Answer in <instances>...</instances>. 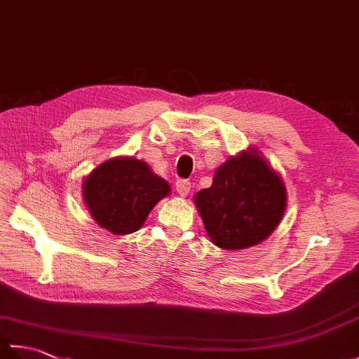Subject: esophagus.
Returning <instances> with one entry per match:
<instances>
[{
	"instance_id": "obj_1",
	"label": "esophagus",
	"mask_w": 359,
	"mask_h": 359,
	"mask_svg": "<svg viewBox=\"0 0 359 359\" xmlns=\"http://www.w3.org/2000/svg\"><path fill=\"white\" fill-rule=\"evenodd\" d=\"M189 189H191V182L185 179H179L175 182V191L180 197H187L189 194Z\"/></svg>"
}]
</instances>
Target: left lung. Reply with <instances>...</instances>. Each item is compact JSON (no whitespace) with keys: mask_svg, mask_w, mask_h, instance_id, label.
I'll list each match as a JSON object with an SVG mask.
<instances>
[{"mask_svg":"<svg viewBox=\"0 0 359 359\" xmlns=\"http://www.w3.org/2000/svg\"><path fill=\"white\" fill-rule=\"evenodd\" d=\"M211 242L224 250L257 245L276 230L287 207L285 185L255 148L220 165L210 188L194 196Z\"/></svg>","mask_w":359,"mask_h":359,"instance_id":"1","label":"left lung"}]
</instances>
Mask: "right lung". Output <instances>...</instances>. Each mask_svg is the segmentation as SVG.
<instances>
[{"label":"right lung","mask_w":359,"mask_h":359,"mask_svg":"<svg viewBox=\"0 0 359 359\" xmlns=\"http://www.w3.org/2000/svg\"><path fill=\"white\" fill-rule=\"evenodd\" d=\"M170 191L165 179L134 157L111 158L83 180V199L90 216L114 234L139 230L156 203Z\"/></svg>","instance_id":"obj_1"}]
</instances>
